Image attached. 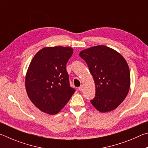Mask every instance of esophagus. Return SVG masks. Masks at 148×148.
Instances as JSON below:
<instances>
[{
  "instance_id": "obj_1",
  "label": "esophagus",
  "mask_w": 148,
  "mask_h": 148,
  "mask_svg": "<svg viewBox=\"0 0 148 148\" xmlns=\"http://www.w3.org/2000/svg\"><path fill=\"white\" fill-rule=\"evenodd\" d=\"M78 89H79V91H83V86H81L80 87H78Z\"/></svg>"
}]
</instances>
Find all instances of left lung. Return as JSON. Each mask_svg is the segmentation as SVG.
Segmentation results:
<instances>
[{"mask_svg": "<svg viewBox=\"0 0 148 148\" xmlns=\"http://www.w3.org/2000/svg\"><path fill=\"white\" fill-rule=\"evenodd\" d=\"M94 79L95 97L90 101L98 111L111 112L121 104L128 94L131 76L126 60L116 50L97 46L79 53Z\"/></svg>", "mask_w": 148, "mask_h": 148, "instance_id": "left-lung-1", "label": "left lung"}]
</instances>
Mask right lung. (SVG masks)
Here are the masks:
<instances>
[{
	"instance_id": "1",
	"label": "right lung",
	"mask_w": 148,
	"mask_h": 148,
	"mask_svg": "<svg viewBox=\"0 0 148 148\" xmlns=\"http://www.w3.org/2000/svg\"><path fill=\"white\" fill-rule=\"evenodd\" d=\"M72 53V47H46L37 52L29 64L25 76L27 93L44 113H59L76 91L70 86L66 69Z\"/></svg>"
}]
</instances>
